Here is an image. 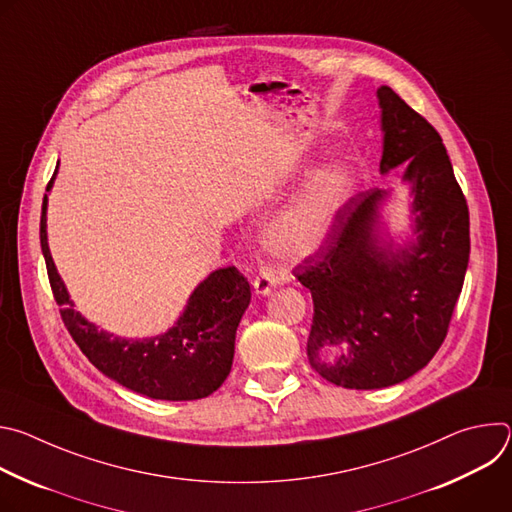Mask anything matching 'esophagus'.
I'll list each match as a JSON object with an SVG mask.
<instances>
[{"label": "esophagus", "instance_id": "obj_1", "mask_svg": "<svg viewBox=\"0 0 512 512\" xmlns=\"http://www.w3.org/2000/svg\"><path fill=\"white\" fill-rule=\"evenodd\" d=\"M275 285H277V279H275V275H273L271 269H263V271L255 277V281H253V287H255V294H257V296H269L271 291L275 289Z\"/></svg>", "mask_w": 512, "mask_h": 512}]
</instances>
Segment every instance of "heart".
Here are the masks:
<instances>
[{
	"label": "heart",
	"mask_w": 512,
	"mask_h": 512,
	"mask_svg": "<svg viewBox=\"0 0 512 512\" xmlns=\"http://www.w3.org/2000/svg\"><path fill=\"white\" fill-rule=\"evenodd\" d=\"M354 184L346 164L318 170L263 223L265 251L277 259H302L316 253L332 235Z\"/></svg>",
	"instance_id": "heart-1"
}]
</instances>
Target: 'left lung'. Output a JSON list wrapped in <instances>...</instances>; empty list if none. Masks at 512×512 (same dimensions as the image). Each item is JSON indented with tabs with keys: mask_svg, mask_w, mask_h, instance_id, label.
I'll return each mask as SVG.
<instances>
[{
	"mask_svg": "<svg viewBox=\"0 0 512 512\" xmlns=\"http://www.w3.org/2000/svg\"><path fill=\"white\" fill-rule=\"evenodd\" d=\"M381 107V174L403 164L411 188L407 243L383 231L387 190L352 196L328 237L294 275L312 291L308 360L344 389L397 385L440 350L470 257L468 204L446 145L391 87Z\"/></svg>",
	"mask_w": 512,
	"mask_h": 512,
	"instance_id": "obj_1",
	"label": "left lung"
}]
</instances>
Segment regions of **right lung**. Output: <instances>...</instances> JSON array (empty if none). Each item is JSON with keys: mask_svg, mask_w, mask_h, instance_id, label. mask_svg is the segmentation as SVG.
<instances>
[{"mask_svg": "<svg viewBox=\"0 0 512 512\" xmlns=\"http://www.w3.org/2000/svg\"><path fill=\"white\" fill-rule=\"evenodd\" d=\"M54 176L46 192H50ZM46 208L48 194L42 202L40 245L52 294L62 306L60 316L66 330L95 367L125 389L162 401H194L221 387L231 373L235 334L251 302L249 281L239 269H216L200 281L176 324L164 334L143 340L121 338L99 330L75 310L48 249Z\"/></svg>", "mask_w": 512, "mask_h": 512, "instance_id": "obj_1", "label": "right lung"}]
</instances>
